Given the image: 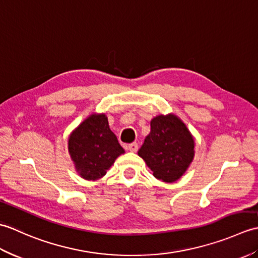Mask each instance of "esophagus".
Returning a JSON list of instances; mask_svg holds the SVG:
<instances>
[{"label":"esophagus","instance_id":"esophagus-1","mask_svg":"<svg viewBox=\"0 0 258 258\" xmlns=\"http://www.w3.org/2000/svg\"><path fill=\"white\" fill-rule=\"evenodd\" d=\"M127 150L130 152H138L139 150V144L136 143V142H134V143H131L127 145Z\"/></svg>","mask_w":258,"mask_h":258}]
</instances>
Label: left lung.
<instances>
[{"label": "left lung", "instance_id": "8db88e82", "mask_svg": "<svg viewBox=\"0 0 258 258\" xmlns=\"http://www.w3.org/2000/svg\"><path fill=\"white\" fill-rule=\"evenodd\" d=\"M153 175L173 183L185 173L194 157V139L185 124L173 114L151 120V132L139 151Z\"/></svg>", "mask_w": 258, "mask_h": 258}]
</instances>
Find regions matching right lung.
I'll use <instances>...</instances> for the list:
<instances>
[{"label": "right lung", "instance_id": "1", "mask_svg": "<svg viewBox=\"0 0 258 258\" xmlns=\"http://www.w3.org/2000/svg\"><path fill=\"white\" fill-rule=\"evenodd\" d=\"M69 152L81 176L96 180L106 174L124 150L109 130L105 115L93 114L71 134Z\"/></svg>", "mask_w": 258, "mask_h": 258}]
</instances>
